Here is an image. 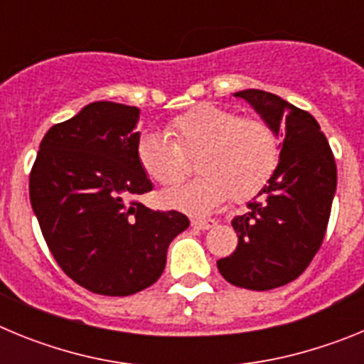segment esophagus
I'll use <instances>...</instances> for the list:
<instances>
[{
	"label": "esophagus",
	"instance_id": "1",
	"mask_svg": "<svg viewBox=\"0 0 364 364\" xmlns=\"http://www.w3.org/2000/svg\"><path fill=\"white\" fill-rule=\"evenodd\" d=\"M215 224H217V222H215L213 218H193L191 220V226L195 228V230H202V231L211 230Z\"/></svg>",
	"mask_w": 364,
	"mask_h": 364
}]
</instances>
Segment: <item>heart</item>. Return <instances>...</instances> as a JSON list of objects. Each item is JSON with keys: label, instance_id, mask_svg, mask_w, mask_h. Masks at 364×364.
I'll list each match as a JSON object with an SVG mask.
<instances>
[{"label": "heart", "instance_id": "b5f03b06", "mask_svg": "<svg viewBox=\"0 0 364 364\" xmlns=\"http://www.w3.org/2000/svg\"><path fill=\"white\" fill-rule=\"evenodd\" d=\"M134 153L142 171L160 186L176 184L188 167L186 156L197 154L195 171L200 176L164 191L162 202L171 210L204 217L230 197L237 202L255 197L277 167L281 144L262 118L198 104L167 122L166 134H140Z\"/></svg>", "mask_w": 364, "mask_h": 364}]
</instances>
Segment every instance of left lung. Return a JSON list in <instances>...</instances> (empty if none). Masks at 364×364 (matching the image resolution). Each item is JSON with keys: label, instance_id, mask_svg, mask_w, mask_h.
<instances>
[{"label": "left lung", "instance_id": "1", "mask_svg": "<svg viewBox=\"0 0 364 364\" xmlns=\"http://www.w3.org/2000/svg\"><path fill=\"white\" fill-rule=\"evenodd\" d=\"M273 131L282 130L279 164L268 184L235 217L237 250L217 260L228 282L246 290H273L295 281L326 233L337 186V167L326 136L310 112L260 89L235 92Z\"/></svg>", "mask_w": 364, "mask_h": 364}]
</instances>
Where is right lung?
Wrapping results in <instances>:
<instances>
[{"label": "right lung", "mask_w": 364, "mask_h": 364, "mask_svg": "<svg viewBox=\"0 0 364 364\" xmlns=\"http://www.w3.org/2000/svg\"><path fill=\"white\" fill-rule=\"evenodd\" d=\"M140 109L92 102L53 125L32 166L28 193L60 268L85 290L125 297L159 281L167 247L189 220L134 200L153 184L136 160Z\"/></svg>", "instance_id": "obj_1"}]
</instances>
